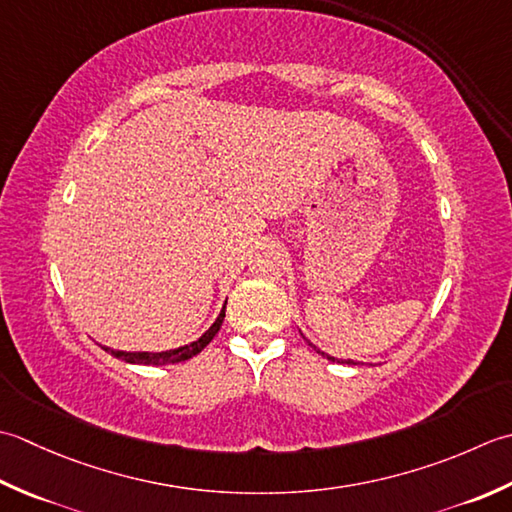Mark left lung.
Wrapping results in <instances>:
<instances>
[{
  "label": "left lung",
  "mask_w": 512,
  "mask_h": 512,
  "mask_svg": "<svg viewBox=\"0 0 512 512\" xmlns=\"http://www.w3.org/2000/svg\"><path fill=\"white\" fill-rule=\"evenodd\" d=\"M307 342H309V340H307ZM309 347H314V349H316V351L320 353V356H322V358H327V360H333V362H336V360H338V358H331V356H327V353H325V351H320V349L316 347V344H311V342H309ZM338 362H340V360H338ZM344 362H347V360H342V364H344ZM347 364H349V362H347Z\"/></svg>",
  "instance_id": "obj_1"
}]
</instances>
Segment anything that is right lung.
<instances>
[{
	"label": "right lung",
	"instance_id": "right-lung-1",
	"mask_svg": "<svg viewBox=\"0 0 512 512\" xmlns=\"http://www.w3.org/2000/svg\"><path fill=\"white\" fill-rule=\"evenodd\" d=\"M223 318H225V307L221 309V314L212 322V327L207 329L201 338H196L190 344H183V347H176L170 351H117V349H110V347H103L108 353H112L114 358L125 360L130 364H148V367H163V364H176V362H183V360H190L194 358L196 353H201L207 344L212 342V338L218 333L223 325Z\"/></svg>",
	"mask_w": 512,
	"mask_h": 512
}]
</instances>
